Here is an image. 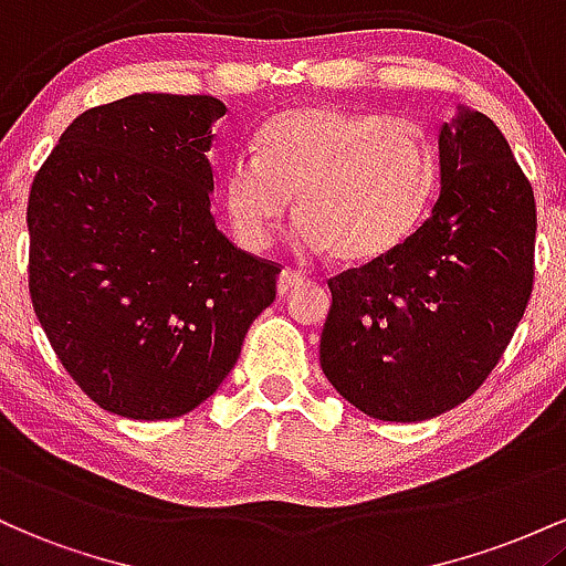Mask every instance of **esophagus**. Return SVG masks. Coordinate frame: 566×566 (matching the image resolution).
I'll return each instance as SVG.
<instances>
[{
	"mask_svg": "<svg viewBox=\"0 0 566 566\" xmlns=\"http://www.w3.org/2000/svg\"><path fill=\"white\" fill-rule=\"evenodd\" d=\"M302 281H304L302 272H296V270H283L281 277H277V294H289V291L294 289V285H300Z\"/></svg>",
	"mask_w": 566,
	"mask_h": 566,
	"instance_id": "obj_1",
	"label": "esophagus"
}]
</instances>
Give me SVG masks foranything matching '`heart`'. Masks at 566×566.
I'll list each match as a JSON object with an SVG mask.
<instances>
[{"instance_id":"1","label":"heart","mask_w":566,"mask_h":566,"mask_svg":"<svg viewBox=\"0 0 566 566\" xmlns=\"http://www.w3.org/2000/svg\"><path fill=\"white\" fill-rule=\"evenodd\" d=\"M438 187V151L420 125L382 114L300 106L234 157L221 198L240 245L262 251L296 198V240L339 264L385 259L417 230Z\"/></svg>"}]
</instances>
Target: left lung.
<instances>
[{"label": "left lung", "mask_w": 566, "mask_h": 566, "mask_svg": "<svg viewBox=\"0 0 566 566\" xmlns=\"http://www.w3.org/2000/svg\"><path fill=\"white\" fill-rule=\"evenodd\" d=\"M438 151L430 219L379 262L328 277L323 374L382 422L468 401L503 358L535 283V192L497 125L462 112L441 128Z\"/></svg>", "instance_id": "obj_1"}]
</instances>
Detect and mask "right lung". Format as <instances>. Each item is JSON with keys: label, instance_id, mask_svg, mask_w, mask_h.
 Returning a JSON list of instances; mask_svg holds the SVG:
<instances>
[{"label": "right lung", "instance_id": "right-lung-1", "mask_svg": "<svg viewBox=\"0 0 566 566\" xmlns=\"http://www.w3.org/2000/svg\"><path fill=\"white\" fill-rule=\"evenodd\" d=\"M213 95L142 93L82 112L29 192V291L91 401L128 420L200 406L275 302L281 264L216 227Z\"/></svg>", "mask_w": 566, "mask_h": 566}]
</instances>
